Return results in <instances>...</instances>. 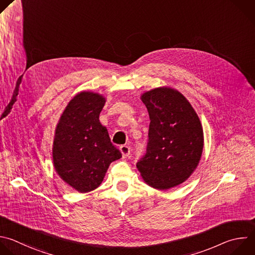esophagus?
Wrapping results in <instances>:
<instances>
[{
	"mask_svg": "<svg viewBox=\"0 0 255 255\" xmlns=\"http://www.w3.org/2000/svg\"><path fill=\"white\" fill-rule=\"evenodd\" d=\"M120 151L122 153V157L126 158L130 154V147L127 145H122V146H120Z\"/></svg>",
	"mask_w": 255,
	"mask_h": 255,
	"instance_id": "obj_1",
	"label": "esophagus"
}]
</instances>
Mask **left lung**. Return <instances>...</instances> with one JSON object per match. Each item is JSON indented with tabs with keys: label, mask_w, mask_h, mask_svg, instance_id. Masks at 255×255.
Returning <instances> with one entry per match:
<instances>
[{
	"label": "left lung",
	"mask_w": 255,
	"mask_h": 255,
	"mask_svg": "<svg viewBox=\"0 0 255 255\" xmlns=\"http://www.w3.org/2000/svg\"><path fill=\"white\" fill-rule=\"evenodd\" d=\"M149 117L146 154L137 162L144 181L166 190L184 181L196 169L203 150L201 122L189 101L177 90L159 87L141 95Z\"/></svg>",
	"instance_id": "left-lung-1"
}]
</instances>
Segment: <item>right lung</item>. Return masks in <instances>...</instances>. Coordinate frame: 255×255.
Instances as JSON below:
<instances>
[{
    "mask_svg": "<svg viewBox=\"0 0 255 255\" xmlns=\"http://www.w3.org/2000/svg\"><path fill=\"white\" fill-rule=\"evenodd\" d=\"M105 102L98 93H78L68 103L55 130V170L64 182L81 193L96 189L109 165L122 157L99 121Z\"/></svg>",
    "mask_w": 255,
    "mask_h": 255,
    "instance_id": "right-lung-1",
    "label": "right lung"
}]
</instances>
